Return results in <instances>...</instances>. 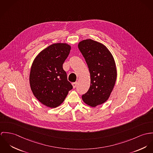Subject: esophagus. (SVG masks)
I'll return each instance as SVG.
<instances>
[{
    "label": "esophagus",
    "mask_w": 153,
    "mask_h": 153,
    "mask_svg": "<svg viewBox=\"0 0 153 153\" xmlns=\"http://www.w3.org/2000/svg\"><path fill=\"white\" fill-rule=\"evenodd\" d=\"M72 85H73V87L74 88L76 85H77V83L76 82H74V83H72Z\"/></svg>",
    "instance_id": "1"
}]
</instances>
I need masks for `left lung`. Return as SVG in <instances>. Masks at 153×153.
Returning a JSON list of instances; mask_svg holds the SVG:
<instances>
[{
	"label": "left lung",
	"instance_id": "1",
	"mask_svg": "<svg viewBox=\"0 0 153 153\" xmlns=\"http://www.w3.org/2000/svg\"><path fill=\"white\" fill-rule=\"evenodd\" d=\"M78 48L90 74V86L82 99L87 105L94 107L106 102L113 91L117 79L115 61L106 46L93 40L80 42Z\"/></svg>",
	"mask_w": 153,
	"mask_h": 153
}]
</instances>
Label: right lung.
Masks as SVG:
<instances>
[{"label": "right lung", "instance_id": "add662e5", "mask_svg": "<svg viewBox=\"0 0 153 153\" xmlns=\"http://www.w3.org/2000/svg\"><path fill=\"white\" fill-rule=\"evenodd\" d=\"M70 50L67 43H54L40 51L33 62L30 88L35 97L48 107L60 105L73 88L63 68Z\"/></svg>", "mask_w": 153, "mask_h": 153}]
</instances>
